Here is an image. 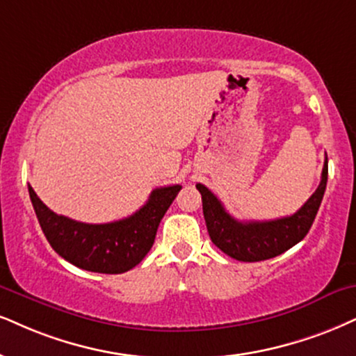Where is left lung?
<instances>
[{
    "label": "left lung",
    "instance_id": "8db88e82",
    "mask_svg": "<svg viewBox=\"0 0 356 356\" xmlns=\"http://www.w3.org/2000/svg\"><path fill=\"white\" fill-rule=\"evenodd\" d=\"M328 160L322 170V179L312 196L307 200L297 213L272 221H238L226 211L216 196L204 185L198 183L196 188L203 200V214L206 227L213 244L218 245L227 256L243 262H257L275 257L300 243L312 222L322 203L327 188Z\"/></svg>",
    "mask_w": 356,
    "mask_h": 356
}]
</instances>
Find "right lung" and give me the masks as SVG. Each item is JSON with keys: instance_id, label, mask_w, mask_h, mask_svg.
Returning a JSON list of instances; mask_svg holds the SVG:
<instances>
[{"instance_id": "obj_1", "label": "right lung", "mask_w": 356, "mask_h": 356, "mask_svg": "<svg viewBox=\"0 0 356 356\" xmlns=\"http://www.w3.org/2000/svg\"><path fill=\"white\" fill-rule=\"evenodd\" d=\"M29 198L51 248L71 264L99 274H122L142 262L179 185L156 188L137 213L105 225H87L51 211L31 185Z\"/></svg>"}]
</instances>
